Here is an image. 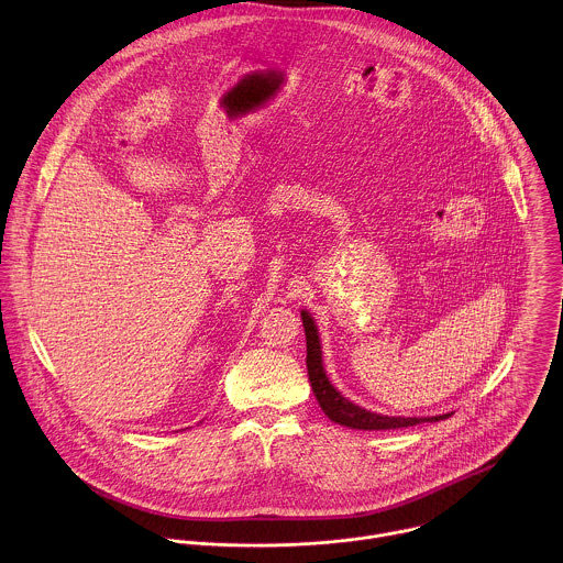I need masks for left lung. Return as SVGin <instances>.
Masks as SVG:
<instances>
[{
    "instance_id": "left-lung-1",
    "label": "left lung",
    "mask_w": 563,
    "mask_h": 563,
    "mask_svg": "<svg viewBox=\"0 0 563 563\" xmlns=\"http://www.w3.org/2000/svg\"><path fill=\"white\" fill-rule=\"evenodd\" d=\"M302 316V327H305V338H307V373H309V383L313 389V396L324 411V416L342 427L357 429V431H391V429H405V427H416L422 422H440L446 416H435V418H391V416H380V413H371L353 402H349L340 391L329 383L324 366H322V351H320V338L313 318L307 311H300Z\"/></svg>"
}]
</instances>
